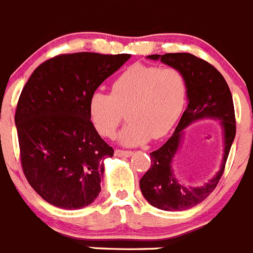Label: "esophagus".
I'll return each mask as SVG.
<instances>
[{"mask_svg":"<svg viewBox=\"0 0 253 253\" xmlns=\"http://www.w3.org/2000/svg\"><path fill=\"white\" fill-rule=\"evenodd\" d=\"M131 155H133V152H130V150H115V157H131Z\"/></svg>","mask_w":253,"mask_h":253,"instance_id":"esophagus-1","label":"esophagus"}]
</instances>
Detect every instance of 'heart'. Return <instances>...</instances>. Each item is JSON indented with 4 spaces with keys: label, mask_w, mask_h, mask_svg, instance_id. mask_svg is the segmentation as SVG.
I'll return each mask as SVG.
<instances>
[{
    "label": "heart",
    "mask_w": 253,
    "mask_h": 253,
    "mask_svg": "<svg viewBox=\"0 0 253 253\" xmlns=\"http://www.w3.org/2000/svg\"><path fill=\"white\" fill-rule=\"evenodd\" d=\"M187 100V83L179 70L134 64L111 84L110 94L92 92L89 115L103 136L114 135L128 113L130 122L118 135L125 147H139L150 138H162L174 126Z\"/></svg>",
    "instance_id": "b5f03b06"
}]
</instances>
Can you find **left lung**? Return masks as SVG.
<instances>
[{"mask_svg": "<svg viewBox=\"0 0 253 253\" xmlns=\"http://www.w3.org/2000/svg\"><path fill=\"white\" fill-rule=\"evenodd\" d=\"M150 60L179 70L187 83L188 105L177 128L166 144L150 153L152 166L140 179V191L148 202L163 211H184L203 202L216 188L224 170L228 153L236 135L232 94L226 80L214 66L187 52L149 55ZM218 120L224 136V155L220 170L205 186L185 187L176 179L172 159L180 149L184 129L199 120Z\"/></svg>", "mask_w": 253, "mask_h": 253, "instance_id": "1", "label": "left lung"}]
</instances>
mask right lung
<instances>
[{"instance_id": "add662e5", "label": "right lung", "mask_w": 253, "mask_h": 253, "mask_svg": "<svg viewBox=\"0 0 253 253\" xmlns=\"http://www.w3.org/2000/svg\"><path fill=\"white\" fill-rule=\"evenodd\" d=\"M131 55L78 52L41 64L20 95L15 124L30 185L50 205L80 210L101 191L104 161L114 149L89 115V99Z\"/></svg>"}]
</instances>
